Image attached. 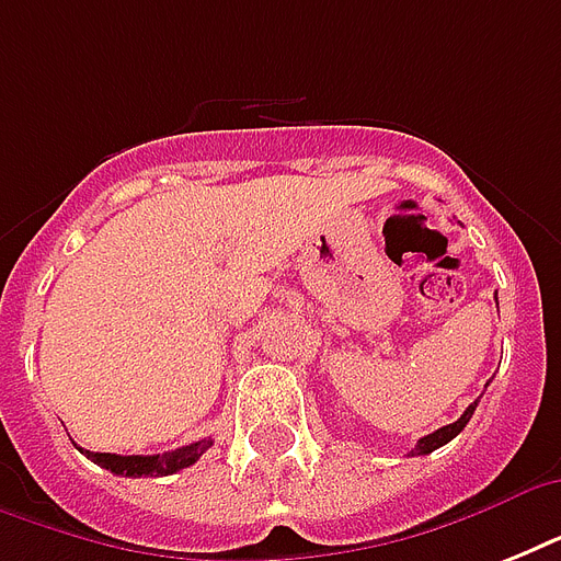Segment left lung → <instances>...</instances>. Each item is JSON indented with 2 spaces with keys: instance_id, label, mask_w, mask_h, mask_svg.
I'll return each mask as SVG.
<instances>
[{
  "instance_id": "1",
  "label": "left lung",
  "mask_w": 561,
  "mask_h": 561,
  "mask_svg": "<svg viewBox=\"0 0 561 561\" xmlns=\"http://www.w3.org/2000/svg\"><path fill=\"white\" fill-rule=\"evenodd\" d=\"M474 408H478V401H474V404H469V408H466V413H462V416L457 419V422H451V425L439 427V431H434V434L422 436V439H419V443H416V448H410V457H422V454L436 451L439 445L451 443L454 436L460 434L462 427L469 425V419H471V413H474Z\"/></svg>"
}]
</instances>
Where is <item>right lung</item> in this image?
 <instances>
[{"mask_svg":"<svg viewBox=\"0 0 561 561\" xmlns=\"http://www.w3.org/2000/svg\"><path fill=\"white\" fill-rule=\"evenodd\" d=\"M211 448V439H201V443L183 445V448H174V451L153 454V457H139V454H130V457H122V454H99V451H81L90 457L92 462H99L101 469L113 471V474H125V478H160V474H174V471L186 469L192 462L201 460V454H206Z\"/></svg>","mask_w":561,"mask_h":561,"instance_id":"right-lung-1","label":"right lung"}]
</instances>
